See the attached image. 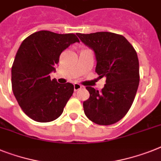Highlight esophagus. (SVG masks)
Instances as JSON below:
<instances>
[{
  "label": "esophagus",
  "mask_w": 161,
  "mask_h": 161,
  "mask_svg": "<svg viewBox=\"0 0 161 161\" xmlns=\"http://www.w3.org/2000/svg\"><path fill=\"white\" fill-rule=\"evenodd\" d=\"M82 87H82L80 84H78V83H74V89L75 92L78 91V90H79V89H81Z\"/></svg>",
  "instance_id": "obj_1"
}]
</instances>
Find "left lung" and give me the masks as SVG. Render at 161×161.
<instances>
[{
    "label": "left lung",
    "mask_w": 161,
    "mask_h": 161,
    "mask_svg": "<svg viewBox=\"0 0 161 161\" xmlns=\"http://www.w3.org/2000/svg\"><path fill=\"white\" fill-rule=\"evenodd\" d=\"M82 42L95 52L96 72L106 78L99 92L92 87L83 101L84 113L99 125L118 122L130 109L139 85V62L137 52L122 35L109 32L90 34L77 33Z\"/></svg>",
    "instance_id": "left-lung-1"
}]
</instances>
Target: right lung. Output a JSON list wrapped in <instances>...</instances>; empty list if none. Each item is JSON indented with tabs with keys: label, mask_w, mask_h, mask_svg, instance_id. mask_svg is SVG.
<instances>
[{
	"label": "right lung",
	"mask_w": 161,
	"mask_h": 161,
	"mask_svg": "<svg viewBox=\"0 0 161 161\" xmlns=\"http://www.w3.org/2000/svg\"><path fill=\"white\" fill-rule=\"evenodd\" d=\"M79 42L74 33L38 31L21 43L11 69L12 90L23 111L37 122L59 118L74 93V85L51 79L62 51Z\"/></svg>",
	"instance_id": "1"
}]
</instances>
